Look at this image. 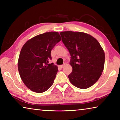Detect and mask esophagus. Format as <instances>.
I'll list each match as a JSON object with an SVG mask.
<instances>
[{
  "label": "esophagus",
  "mask_w": 120,
  "mask_h": 120,
  "mask_svg": "<svg viewBox=\"0 0 120 120\" xmlns=\"http://www.w3.org/2000/svg\"><path fill=\"white\" fill-rule=\"evenodd\" d=\"M64 66H65V64H62V65H60V66H59V68H61V69H62V68H64Z\"/></svg>",
  "instance_id": "obj_1"
}]
</instances>
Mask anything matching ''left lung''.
Listing matches in <instances>:
<instances>
[{
  "mask_svg": "<svg viewBox=\"0 0 120 120\" xmlns=\"http://www.w3.org/2000/svg\"><path fill=\"white\" fill-rule=\"evenodd\" d=\"M60 34L71 56L72 71L68 76L70 82L80 89L93 86L104 69L105 53L100 44L84 32L64 31Z\"/></svg>",
  "mask_w": 120,
  "mask_h": 120,
  "instance_id": "1",
  "label": "left lung"
}]
</instances>
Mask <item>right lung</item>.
<instances>
[{
  "instance_id": "add662e5",
  "label": "right lung",
  "mask_w": 120,
  "mask_h": 120,
  "mask_svg": "<svg viewBox=\"0 0 120 120\" xmlns=\"http://www.w3.org/2000/svg\"><path fill=\"white\" fill-rule=\"evenodd\" d=\"M57 32H46L28 40L24 44L18 60V69L25 86L34 92H45L53 84L58 68L51 51L61 41Z\"/></svg>"
}]
</instances>
